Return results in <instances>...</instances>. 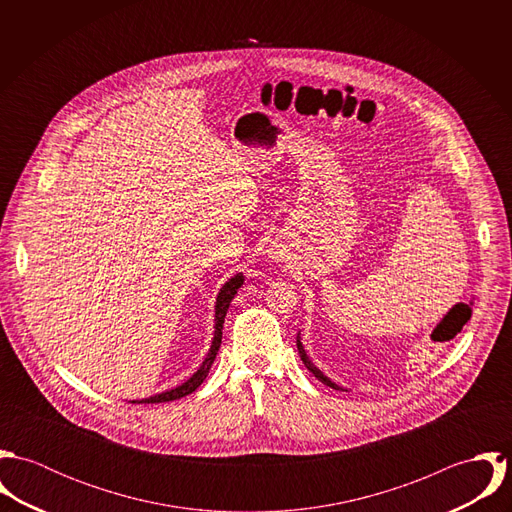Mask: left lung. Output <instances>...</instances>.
Returning <instances> with one entry per match:
<instances>
[{
    "mask_svg": "<svg viewBox=\"0 0 512 512\" xmlns=\"http://www.w3.org/2000/svg\"><path fill=\"white\" fill-rule=\"evenodd\" d=\"M297 351H299V357H301V361H303V365L307 366V370L315 376V378H319L323 384H327L329 388H335V390H343L339 384H335L329 376H325L317 366L311 363V359L307 357V353H305V349H303V345H301V339H299V335H297Z\"/></svg>",
    "mask_w": 512,
    "mask_h": 512,
    "instance_id": "obj_1",
    "label": "left lung"
}]
</instances>
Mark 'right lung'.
I'll return each instance as SVG.
<instances>
[{
    "instance_id": "add662e5",
    "label": "right lung",
    "mask_w": 512,
    "mask_h": 512,
    "mask_svg": "<svg viewBox=\"0 0 512 512\" xmlns=\"http://www.w3.org/2000/svg\"><path fill=\"white\" fill-rule=\"evenodd\" d=\"M244 284V276L242 272L234 274L222 288H220L219 295H217V303H215V337H213V343H211V349L203 361V365L197 368V372H193L191 378H187L183 384L171 388V390H165L161 394H155V396H149V398H142V400H132V404H159V402H171V400H177V398H183L191 392H195L203 380L207 378L211 365L215 363L217 359V353L220 349V341H222V325H224V317H226V311L230 307V301L234 299V295L238 292V288Z\"/></svg>"
}]
</instances>
